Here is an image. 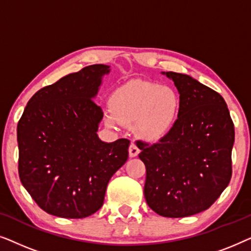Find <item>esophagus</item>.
<instances>
[{"instance_id": "obj_1", "label": "esophagus", "mask_w": 251, "mask_h": 251, "mask_svg": "<svg viewBox=\"0 0 251 251\" xmlns=\"http://www.w3.org/2000/svg\"><path fill=\"white\" fill-rule=\"evenodd\" d=\"M139 152H140V151H139L138 147H137L135 143L130 144V146H129V155H130V157L137 156L139 154Z\"/></svg>"}]
</instances>
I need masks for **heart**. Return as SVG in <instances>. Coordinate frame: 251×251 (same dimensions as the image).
Returning a JSON list of instances; mask_svg holds the SVG:
<instances>
[{
	"instance_id": "heart-1",
	"label": "heart",
	"mask_w": 251,
	"mask_h": 251,
	"mask_svg": "<svg viewBox=\"0 0 251 251\" xmlns=\"http://www.w3.org/2000/svg\"><path fill=\"white\" fill-rule=\"evenodd\" d=\"M111 126L137 122V131L149 140L167 136L177 121L180 99L171 88L149 81H133L118 89L111 98Z\"/></svg>"
}]
</instances>
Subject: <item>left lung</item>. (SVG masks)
Masks as SVG:
<instances>
[{
  "instance_id": "8db88e82",
  "label": "left lung",
  "mask_w": 251,
  "mask_h": 251,
  "mask_svg": "<svg viewBox=\"0 0 251 251\" xmlns=\"http://www.w3.org/2000/svg\"><path fill=\"white\" fill-rule=\"evenodd\" d=\"M180 99L178 119L155 144L137 140L146 167L149 207L169 218L205 210L232 177L234 123L217 91L185 74L167 72Z\"/></svg>"
}]
</instances>
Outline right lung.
Masks as SVG:
<instances>
[{
  "mask_svg": "<svg viewBox=\"0 0 251 251\" xmlns=\"http://www.w3.org/2000/svg\"><path fill=\"white\" fill-rule=\"evenodd\" d=\"M108 66L90 65L40 89L18 126V173L48 214L85 218L104 203L111 177L128 160L130 140L98 138L102 109L94 101Z\"/></svg>",
  "mask_w": 251,
  "mask_h": 251,
  "instance_id": "right-lung-1",
  "label": "right lung"
}]
</instances>
